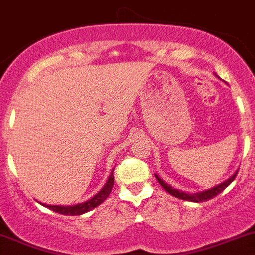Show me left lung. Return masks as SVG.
<instances>
[{"instance_id":"8db88e82","label":"left lung","mask_w":255,"mask_h":255,"mask_svg":"<svg viewBox=\"0 0 255 255\" xmlns=\"http://www.w3.org/2000/svg\"><path fill=\"white\" fill-rule=\"evenodd\" d=\"M237 172H239V170H237L236 172H235L230 179H228V180L220 183L219 185H217V187L211 188V189L204 190V192H198V193H185V192L175 189V188H172L171 185H168L167 183H164V181L158 176V175H155V177H157L158 183L162 185V188H163L166 192H168L171 196H174L176 197V198H180V200H184V201H190V202H204V201L211 200V198H214V197L218 196L219 193H222V192H223V190L226 189V188L228 187V185L235 180V179H236Z\"/></svg>"}]
</instances>
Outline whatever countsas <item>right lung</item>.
<instances>
[{"label": "right lung", "instance_id": "add662e5", "mask_svg": "<svg viewBox=\"0 0 255 255\" xmlns=\"http://www.w3.org/2000/svg\"><path fill=\"white\" fill-rule=\"evenodd\" d=\"M114 187V170L111 171V175L109 176V180L106 181V184L104 185L100 192H98L96 196H93L91 200L85 201L83 204L72 205V206H59V205H44L42 206L48 207L50 210H53L54 213H59L62 215H81V214H85L88 211H91L92 209L97 207L98 205H101L106 198L109 197V194L111 193V189Z\"/></svg>", "mask_w": 255, "mask_h": 255}]
</instances>
